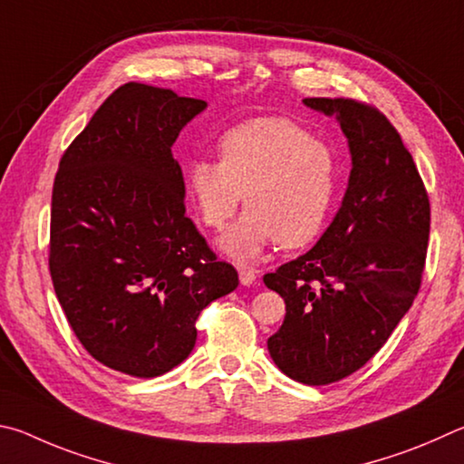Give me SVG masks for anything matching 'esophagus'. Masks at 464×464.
I'll use <instances>...</instances> for the list:
<instances>
[{
	"label": "esophagus",
	"mask_w": 464,
	"mask_h": 464,
	"mask_svg": "<svg viewBox=\"0 0 464 464\" xmlns=\"http://www.w3.org/2000/svg\"><path fill=\"white\" fill-rule=\"evenodd\" d=\"M238 277L242 285H253L256 281V273L253 269H238Z\"/></svg>",
	"instance_id": "34e87169"
}]
</instances>
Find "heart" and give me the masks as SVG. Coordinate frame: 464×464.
Returning <instances> with one entry per match:
<instances>
[{
	"label": "heart",
	"mask_w": 464,
	"mask_h": 464,
	"mask_svg": "<svg viewBox=\"0 0 464 464\" xmlns=\"http://www.w3.org/2000/svg\"><path fill=\"white\" fill-rule=\"evenodd\" d=\"M219 160L193 159L185 191L195 214L219 230L248 209L218 240L238 263H255L273 242L295 248L322 232L334 201L338 160L330 144L285 118H255L219 136Z\"/></svg>",
	"instance_id": "b5f03b06"
}]
</instances>
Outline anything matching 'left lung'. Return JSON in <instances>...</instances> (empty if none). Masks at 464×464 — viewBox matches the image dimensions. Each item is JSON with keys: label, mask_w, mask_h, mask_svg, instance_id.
Segmentation results:
<instances>
[{"label": "left lung", "mask_w": 464, "mask_h": 464, "mask_svg": "<svg viewBox=\"0 0 464 464\" xmlns=\"http://www.w3.org/2000/svg\"><path fill=\"white\" fill-rule=\"evenodd\" d=\"M304 103L336 118L353 169L343 206L315 246L265 275V285L285 299V320L266 346L287 377L328 385L371 361L416 299L430 201L383 113L343 97Z\"/></svg>", "instance_id": "obj_1"}]
</instances>
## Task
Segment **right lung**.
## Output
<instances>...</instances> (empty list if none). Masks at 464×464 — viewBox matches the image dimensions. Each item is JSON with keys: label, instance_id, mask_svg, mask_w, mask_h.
<instances>
[{"label": "right lung", "instance_id": "add662e5", "mask_svg": "<svg viewBox=\"0 0 464 464\" xmlns=\"http://www.w3.org/2000/svg\"><path fill=\"white\" fill-rule=\"evenodd\" d=\"M206 102L126 83L63 154L51 208V277L85 351L130 377L191 354L195 320L238 287L185 216L170 146Z\"/></svg>", "mask_w": 464, "mask_h": 464}]
</instances>
